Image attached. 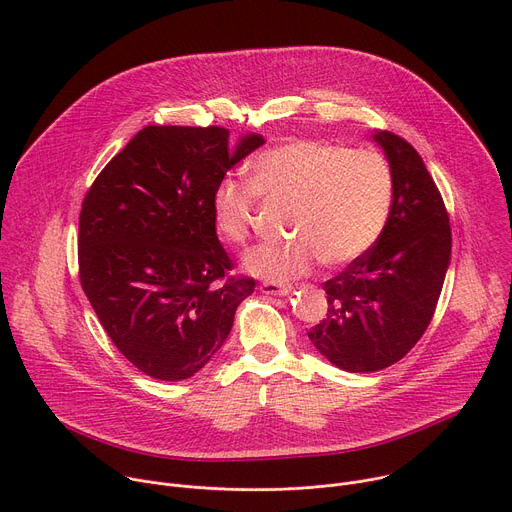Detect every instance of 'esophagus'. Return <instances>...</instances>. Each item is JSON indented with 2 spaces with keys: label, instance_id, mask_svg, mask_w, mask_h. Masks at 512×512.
<instances>
[{
  "label": "esophagus",
  "instance_id": "esophagus-1",
  "mask_svg": "<svg viewBox=\"0 0 512 512\" xmlns=\"http://www.w3.org/2000/svg\"><path fill=\"white\" fill-rule=\"evenodd\" d=\"M259 292L267 294V296H286V294H290V288L288 286H280V284H275V282H265V284L259 286Z\"/></svg>",
  "mask_w": 512,
  "mask_h": 512
}]
</instances>
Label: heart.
<instances>
[{"label": "heart", "instance_id": "obj_1", "mask_svg": "<svg viewBox=\"0 0 512 512\" xmlns=\"http://www.w3.org/2000/svg\"><path fill=\"white\" fill-rule=\"evenodd\" d=\"M251 180L224 177L212 196L216 235L243 245L259 198L292 202L284 245H261L245 255V269L267 282L308 275L318 259L343 267L363 257L384 235L394 206V169L374 149L296 138L259 153Z\"/></svg>", "mask_w": 512, "mask_h": 512}]
</instances>
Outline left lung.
Listing matches in <instances>:
<instances>
[{"label":"left lung","mask_w":512,"mask_h":512,"mask_svg":"<svg viewBox=\"0 0 512 512\" xmlns=\"http://www.w3.org/2000/svg\"><path fill=\"white\" fill-rule=\"evenodd\" d=\"M374 141L394 169V206L384 235L324 282L327 318L308 339L333 365L367 374L400 361L435 314L451 261L449 214L421 155L382 130Z\"/></svg>","instance_id":"left-lung-1"}]
</instances>
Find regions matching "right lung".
<instances>
[{
	"label": "right lung",
	"instance_id": "1",
	"mask_svg": "<svg viewBox=\"0 0 512 512\" xmlns=\"http://www.w3.org/2000/svg\"><path fill=\"white\" fill-rule=\"evenodd\" d=\"M263 143L249 134L230 151L220 126H145L85 194L81 288L118 351L155 380L200 371L255 290L253 277L228 275L212 196Z\"/></svg>",
	"mask_w": 512,
	"mask_h": 512
}]
</instances>
